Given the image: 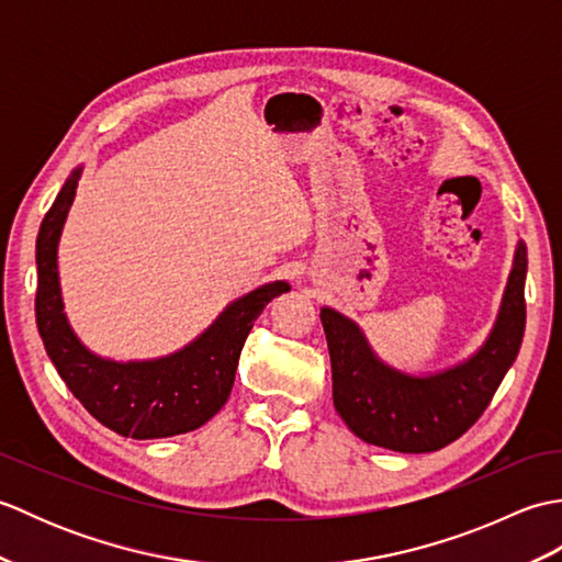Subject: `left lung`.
Instances as JSON below:
<instances>
[{
    "mask_svg": "<svg viewBox=\"0 0 562 562\" xmlns=\"http://www.w3.org/2000/svg\"><path fill=\"white\" fill-rule=\"evenodd\" d=\"M524 282L527 244L519 238L503 302L481 348L457 364L425 374L381 360L355 318L321 306L333 405L345 425L367 445L401 453L437 451L459 439L483 415L517 360L527 324Z\"/></svg>",
    "mask_w": 562,
    "mask_h": 562,
    "instance_id": "left-lung-1",
    "label": "left lung"
}]
</instances>
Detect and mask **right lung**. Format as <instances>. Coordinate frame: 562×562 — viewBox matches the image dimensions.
Masks as SVG:
<instances>
[{"label": "right lung", "mask_w": 562, "mask_h": 562, "mask_svg": "<svg viewBox=\"0 0 562 562\" xmlns=\"http://www.w3.org/2000/svg\"><path fill=\"white\" fill-rule=\"evenodd\" d=\"M81 173L83 166L69 173L35 241V324L45 352L75 398L113 432L133 439H161L198 429L229 398L238 355L254 321L274 296L290 292V282H266L236 296L181 350L127 362L97 355L69 324L57 268L59 236Z\"/></svg>", "instance_id": "right-lung-1"}]
</instances>
